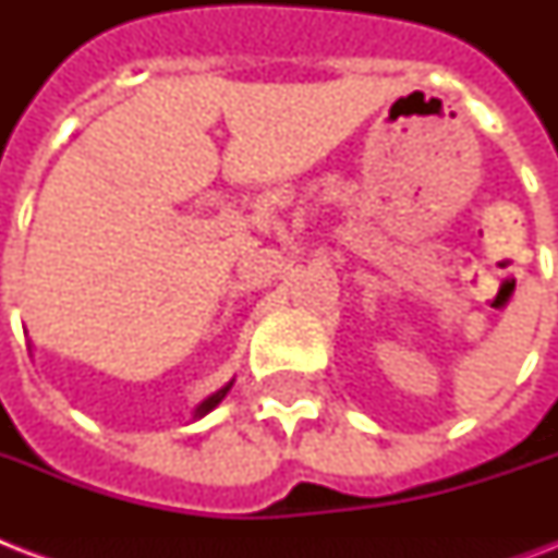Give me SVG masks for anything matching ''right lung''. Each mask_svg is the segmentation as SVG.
Returning <instances> with one entry per match:
<instances>
[{"mask_svg":"<svg viewBox=\"0 0 558 558\" xmlns=\"http://www.w3.org/2000/svg\"><path fill=\"white\" fill-rule=\"evenodd\" d=\"M228 390H231V381H228L226 388H219L217 393H210V397L205 399V402H202L199 408H196V414H193V420H199V416H205V414H208V411H214V408H217L219 402H222V397H226Z\"/></svg>","mask_w":558,"mask_h":558,"instance_id":"right-lung-1","label":"right lung"}]
</instances>
